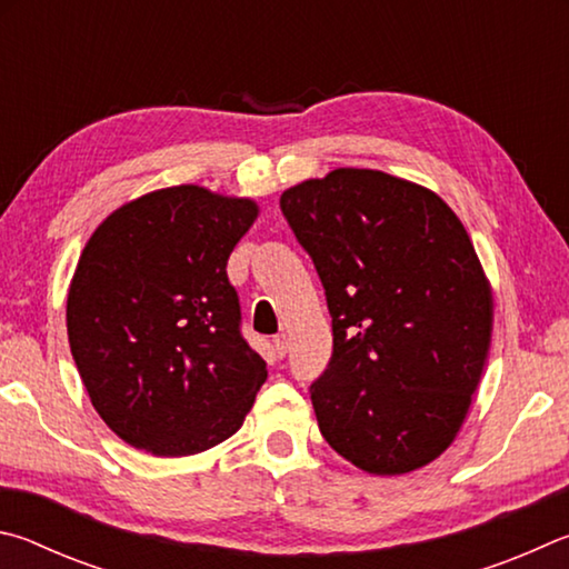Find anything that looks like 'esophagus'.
<instances>
[{
    "instance_id": "esophagus-1",
    "label": "esophagus",
    "mask_w": 569,
    "mask_h": 569,
    "mask_svg": "<svg viewBox=\"0 0 569 569\" xmlns=\"http://www.w3.org/2000/svg\"><path fill=\"white\" fill-rule=\"evenodd\" d=\"M272 352H274V357H279V360L287 355V337L284 335L272 337Z\"/></svg>"
}]
</instances>
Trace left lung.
Instances as JSON below:
<instances>
[{"label":"left lung","mask_w":569,"mask_h":569,"mask_svg":"<svg viewBox=\"0 0 569 569\" xmlns=\"http://www.w3.org/2000/svg\"><path fill=\"white\" fill-rule=\"evenodd\" d=\"M279 207L322 279L332 357L310 387L320 432L370 475L437 460L492 340V290L440 197L380 169H332Z\"/></svg>","instance_id":"1"}]
</instances>
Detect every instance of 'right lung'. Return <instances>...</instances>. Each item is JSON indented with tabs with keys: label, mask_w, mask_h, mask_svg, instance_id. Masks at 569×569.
<instances>
[{
	"label": "right lung",
	"mask_w": 569,
	"mask_h": 569,
	"mask_svg": "<svg viewBox=\"0 0 569 569\" xmlns=\"http://www.w3.org/2000/svg\"><path fill=\"white\" fill-rule=\"evenodd\" d=\"M257 214L252 199L179 184L114 209L84 244L69 350L99 417L137 450L204 452L252 410L267 365L239 332L227 259Z\"/></svg>",
	"instance_id": "1"
}]
</instances>
